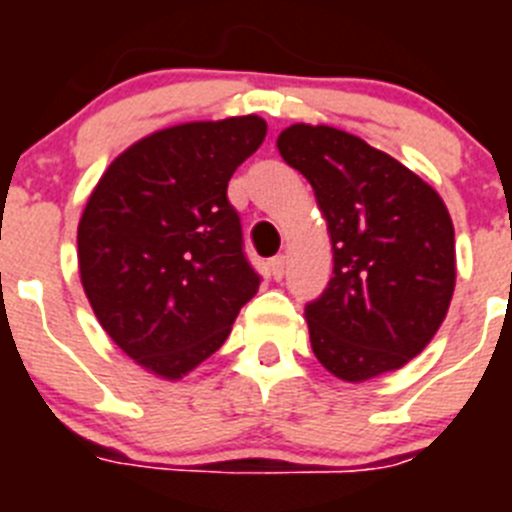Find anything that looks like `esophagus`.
Listing matches in <instances>:
<instances>
[{
  "instance_id": "obj_1",
  "label": "esophagus",
  "mask_w": 512,
  "mask_h": 512,
  "mask_svg": "<svg viewBox=\"0 0 512 512\" xmlns=\"http://www.w3.org/2000/svg\"><path fill=\"white\" fill-rule=\"evenodd\" d=\"M284 271H287V256H284V253H279V256H274V259H271V277L282 279Z\"/></svg>"
}]
</instances>
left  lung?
I'll return each mask as SVG.
<instances>
[{
	"mask_svg": "<svg viewBox=\"0 0 512 512\" xmlns=\"http://www.w3.org/2000/svg\"><path fill=\"white\" fill-rule=\"evenodd\" d=\"M277 148L310 182L333 243V277L305 307L312 354L351 384L402 369L454 297V223L441 194L330 125H289Z\"/></svg>",
	"mask_w": 512,
	"mask_h": 512,
	"instance_id": "8db88e82",
	"label": "left lung"
}]
</instances>
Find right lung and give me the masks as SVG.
Returning a JSON list of instances; mask_svg holds the SVG:
<instances>
[{"mask_svg": "<svg viewBox=\"0 0 512 512\" xmlns=\"http://www.w3.org/2000/svg\"><path fill=\"white\" fill-rule=\"evenodd\" d=\"M266 138L259 115L182 122L107 166L79 220V274L104 333L176 382L230 336L259 292L228 182Z\"/></svg>", "mask_w": 512, "mask_h": 512, "instance_id": "1", "label": "right lung"}]
</instances>
